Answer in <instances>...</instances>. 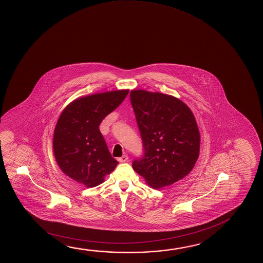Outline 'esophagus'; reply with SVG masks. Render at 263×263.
<instances>
[{"label":"esophagus","mask_w":263,"mask_h":263,"mask_svg":"<svg viewBox=\"0 0 263 263\" xmlns=\"http://www.w3.org/2000/svg\"><path fill=\"white\" fill-rule=\"evenodd\" d=\"M117 160H118L119 162H121V163H123V162L127 161V160H128V157H127V155H124L123 157L118 158Z\"/></svg>","instance_id":"34e87169"}]
</instances>
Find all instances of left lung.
Listing matches in <instances>:
<instances>
[{
  "instance_id": "1",
  "label": "left lung",
  "mask_w": 263,
  "mask_h": 263,
  "mask_svg": "<svg viewBox=\"0 0 263 263\" xmlns=\"http://www.w3.org/2000/svg\"><path fill=\"white\" fill-rule=\"evenodd\" d=\"M130 100L140 131L144 156L134 170L158 190L180 180L199 156L200 135L190 107L176 97L132 90Z\"/></svg>"
}]
</instances>
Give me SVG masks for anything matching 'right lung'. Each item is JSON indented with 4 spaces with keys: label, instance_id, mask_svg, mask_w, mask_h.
Returning <instances> with one entry per match:
<instances>
[{
    "label": "right lung",
    "instance_id": "add662e5",
    "mask_svg": "<svg viewBox=\"0 0 263 263\" xmlns=\"http://www.w3.org/2000/svg\"><path fill=\"white\" fill-rule=\"evenodd\" d=\"M128 92L117 90L77 98L62 112L53 133V154L69 178L93 187L115 170L118 162L112 158L99 125Z\"/></svg>",
    "mask_w": 263,
    "mask_h": 263
}]
</instances>
